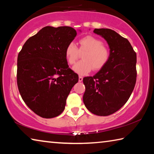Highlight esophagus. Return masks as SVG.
<instances>
[{"instance_id": "1", "label": "esophagus", "mask_w": 154, "mask_h": 154, "mask_svg": "<svg viewBox=\"0 0 154 154\" xmlns=\"http://www.w3.org/2000/svg\"><path fill=\"white\" fill-rule=\"evenodd\" d=\"M82 81H83V77L82 76H79V82H82Z\"/></svg>"}]
</instances>
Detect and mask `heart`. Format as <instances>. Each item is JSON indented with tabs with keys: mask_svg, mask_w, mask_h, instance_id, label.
Returning <instances> with one entry per match:
<instances>
[{
	"mask_svg": "<svg viewBox=\"0 0 154 154\" xmlns=\"http://www.w3.org/2000/svg\"><path fill=\"white\" fill-rule=\"evenodd\" d=\"M79 51H84L83 60L77 63L72 67V70L77 73L84 75L92 71V69L98 71L107 63L110 58V51L106 46L103 45V41L88 35L79 40ZM65 58L69 64H74L79 57V50L73 42L68 44L64 51Z\"/></svg>",
	"mask_w": 154,
	"mask_h": 154,
	"instance_id": "obj_1",
	"label": "heart"
}]
</instances>
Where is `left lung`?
Wrapping results in <instances>:
<instances>
[{"label":"left lung","instance_id":"left-lung-1","mask_svg":"<svg viewBox=\"0 0 154 154\" xmlns=\"http://www.w3.org/2000/svg\"><path fill=\"white\" fill-rule=\"evenodd\" d=\"M107 42L110 58L93 77H85V106L100 116L114 113L123 106L133 91L137 80V54L128 40L113 30L95 28L93 31Z\"/></svg>","mask_w":154,"mask_h":154}]
</instances>
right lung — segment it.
I'll use <instances>...</instances> for the list:
<instances>
[{"label":"right lung","mask_w":154,"mask_h":154,"mask_svg":"<svg viewBox=\"0 0 154 154\" xmlns=\"http://www.w3.org/2000/svg\"><path fill=\"white\" fill-rule=\"evenodd\" d=\"M76 35V30L69 26H45L26 41L18 54L17 83L20 95L41 118L61 114L79 80L78 75L69 68L64 55L67 45Z\"/></svg>","instance_id":"right-lung-1"}]
</instances>
